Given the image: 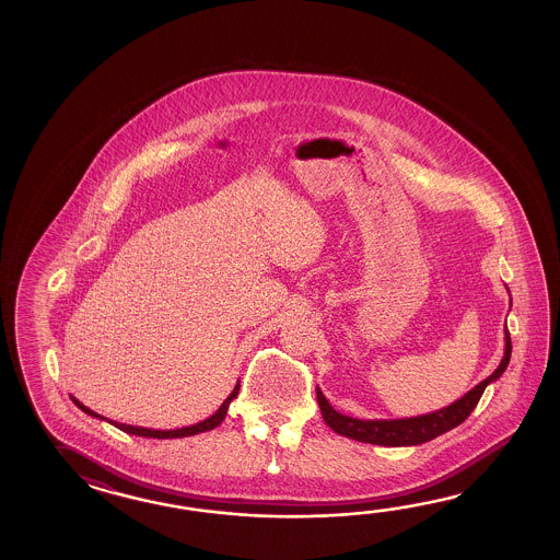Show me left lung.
<instances>
[{
	"label": "left lung",
	"instance_id": "left-lung-1",
	"mask_svg": "<svg viewBox=\"0 0 560 560\" xmlns=\"http://www.w3.org/2000/svg\"><path fill=\"white\" fill-rule=\"evenodd\" d=\"M511 334L509 328H504V357L500 360L499 369L494 370L487 381L476 384L475 388L468 390L463 398H458L453 405L441 408L436 412L422 415V417L396 418V420H360V418L345 417L336 412L320 388H316L322 418L334 432L342 434L346 439L381 444V446H417L463 424L475 410L488 384L499 381L502 376V372L511 362Z\"/></svg>",
	"mask_w": 560,
	"mask_h": 560
}]
</instances>
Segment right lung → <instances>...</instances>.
<instances>
[{
	"label": "right lung",
	"mask_w": 560,
	"mask_h": 560,
	"mask_svg": "<svg viewBox=\"0 0 560 560\" xmlns=\"http://www.w3.org/2000/svg\"><path fill=\"white\" fill-rule=\"evenodd\" d=\"M240 390V382L234 386V390L232 394L228 396L226 400L222 402V406L215 410L214 415L210 418H206L202 422H198V424H191V427H184V429H174V430H155V429H143V427H131V424H121V422H114V420H107V418L102 417V415H97L94 410H90L88 406L82 405L78 398H73V405L78 406L80 410H84L85 415H90V417L100 418V420H106L109 424H114L116 429L124 430V432H128V434H136V436H143V439H184V436H194V434H200V432H206V430H212L218 427V424H222V420L226 418L228 415V406L230 402L238 396Z\"/></svg>",
	"instance_id": "add662e5"
}]
</instances>
